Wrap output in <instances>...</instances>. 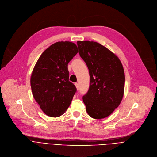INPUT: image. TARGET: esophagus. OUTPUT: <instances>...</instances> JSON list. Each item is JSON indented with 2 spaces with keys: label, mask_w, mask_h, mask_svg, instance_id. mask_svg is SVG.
<instances>
[{
  "label": "esophagus",
  "mask_w": 157,
  "mask_h": 157,
  "mask_svg": "<svg viewBox=\"0 0 157 157\" xmlns=\"http://www.w3.org/2000/svg\"><path fill=\"white\" fill-rule=\"evenodd\" d=\"M75 86H76V87L77 90H78V89H79V86H78V83H75Z\"/></svg>",
  "instance_id": "34e87169"
}]
</instances>
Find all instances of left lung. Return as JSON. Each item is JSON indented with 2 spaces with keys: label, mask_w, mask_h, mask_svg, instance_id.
Wrapping results in <instances>:
<instances>
[{
  "label": "left lung",
  "mask_w": 157,
  "mask_h": 157,
  "mask_svg": "<svg viewBox=\"0 0 157 157\" xmlns=\"http://www.w3.org/2000/svg\"><path fill=\"white\" fill-rule=\"evenodd\" d=\"M77 44L89 71V89L82 97L87 113L94 119L105 118L119 106L124 96L122 64L116 54L97 42L78 41Z\"/></svg>",
  "instance_id": "obj_1"
}]
</instances>
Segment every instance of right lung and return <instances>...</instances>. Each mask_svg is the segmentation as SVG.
Returning <instances> with one entry per match:
<instances>
[{"label":"right lung","instance_id":"1","mask_svg":"<svg viewBox=\"0 0 157 157\" xmlns=\"http://www.w3.org/2000/svg\"><path fill=\"white\" fill-rule=\"evenodd\" d=\"M77 53L74 43L56 42L41 54L33 68L30 77L32 94L49 117L64 114L76 92L75 86L69 81L68 64Z\"/></svg>","mask_w":157,"mask_h":157}]
</instances>
